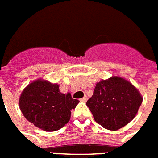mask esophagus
<instances>
[{
  "label": "esophagus",
  "mask_w": 158,
  "mask_h": 158,
  "mask_svg": "<svg viewBox=\"0 0 158 158\" xmlns=\"http://www.w3.org/2000/svg\"><path fill=\"white\" fill-rule=\"evenodd\" d=\"M80 101L83 102H85L87 101V97H86V96H84V97L82 98H81Z\"/></svg>",
  "instance_id": "esophagus-1"
}]
</instances>
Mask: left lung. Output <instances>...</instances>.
I'll use <instances>...</instances> for the list:
<instances>
[{"label":"left lung","mask_w":158,"mask_h":158,"mask_svg":"<svg viewBox=\"0 0 158 158\" xmlns=\"http://www.w3.org/2000/svg\"><path fill=\"white\" fill-rule=\"evenodd\" d=\"M139 91L127 81L112 77L96 84L86 105L102 127L116 131L131 121L142 103Z\"/></svg>","instance_id":"1"}]
</instances>
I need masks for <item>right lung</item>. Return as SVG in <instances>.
Wrapping results in <instances>:
<instances>
[{"label":"right lung","instance_id":"1","mask_svg":"<svg viewBox=\"0 0 158 158\" xmlns=\"http://www.w3.org/2000/svg\"><path fill=\"white\" fill-rule=\"evenodd\" d=\"M79 103L70 93L62 94L57 84L44 80L33 81L25 88L19 106L27 120L39 128L56 131L69 121L72 109Z\"/></svg>","mask_w":158,"mask_h":158}]
</instances>
